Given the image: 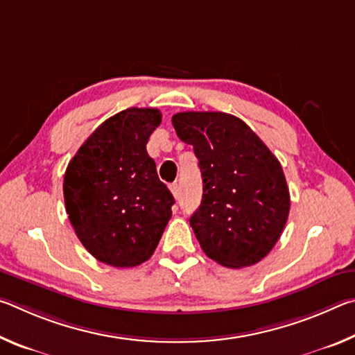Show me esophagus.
Segmentation results:
<instances>
[{
    "mask_svg": "<svg viewBox=\"0 0 355 355\" xmlns=\"http://www.w3.org/2000/svg\"><path fill=\"white\" fill-rule=\"evenodd\" d=\"M171 191H172V194H173V197H175V199H178V196H180V186H178V183H172L171 186Z\"/></svg>",
    "mask_w": 355,
    "mask_h": 355,
    "instance_id": "34e87169",
    "label": "esophagus"
}]
</instances>
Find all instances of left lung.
I'll list each match as a JSON object with an SVG mask.
<instances>
[{
	"label": "left lung",
	"instance_id": "8db88e82",
	"mask_svg": "<svg viewBox=\"0 0 355 355\" xmlns=\"http://www.w3.org/2000/svg\"><path fill=\"white\" fill-rule=\"evenodd\" d=\"M173 128L194 147L203 178L202 203L189 224L207 257L248 268L272 250L290 213V191L279 159L227 112H178Z\"/></svg>",
	"mask_w": 355,
	"mask_h": 355
}]
</instances>
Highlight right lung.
<instances>
[{"instance_id":"add662e5","label":"right lung","mask_w":355,"mask_h":355,"mask_svg":"<svg viewBox=\"0 0 355 355\" xmlns=\"http://www.w3.org/2000/svg\"><path fill=\"white\" fill-rule=\"evenodd\" d=\"M161 123L155 107H128L105 120L71 158L64 200L78 239L98 261L133 268L158 245L175 203L147 153Z\"/></svg>"}]
</instances>
